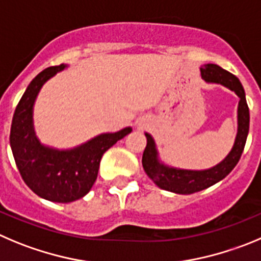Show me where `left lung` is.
Segmentation results:
<instances>
[{
    "label": "left lung",
    "instance_id": "8db88e82",
    "mask_svg": "<svg viewBox=\"0 0 261 261\" xmlns=\"http://www.w3.org/2000/svg\"><path fill=\"white\" fill-rule=\"evenodd\" d=\"M201 75L204 81L224 85L232 91H234L240 97L237 138H236L232 150L223 162L216 165L213 169L203 170V171H192V170L172 169V167H167L160 164L157 158L154 140L149 134H145L147 147H145L142 158L145 174L161 189L174 192V193H196V192L203 191V189L208 188V187L214 186L221 179H224L238 164L243 149H245L246 139H247L248 127H250V112H248V106L247 101H246L245 90H243L240 80L234 74L216 64H206L203 68H201Z\"/></svg>",
    "mask_w": 261,
    "mask_h": 261
}]
</instances>
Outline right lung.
<instances>
[{
  "instance_id": "obj_1",
  "label": "right lung",
  "mask_w": 261,
  "mask_h": 261,
  "mask_svg": "<svg viewBox=\"0 0 261 261\" xmlns=\"http://www.w3.org/2000/svg\"><path fill=\"white\" fill-rule=\"evenodd\" d=\"M65 65L46 68L27 87L14 112L10 145L24 182L37 196L68 203L82 198L94 186L104 153L130 134L131 127L114 134H101L70 150H57L40 144L33 131L32 111L42 85Z\"/></svg>"
}]
</instances>
